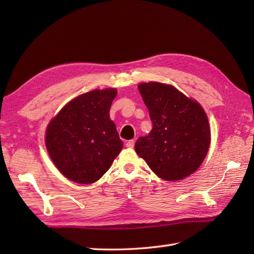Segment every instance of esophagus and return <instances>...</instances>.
Wrapping results in <instances>:
<instances>
[{
    "instance_id": "1",
    "label": "esophagus",
    "mask_w": 254,
    "mask_h": 254,
    "mask_svg": "<svg viewBox=\"0 0 254 254\" xmlns=\"http://www.w3.org/2000/svg\"><path fill=\"white\" fill-rule=\"evenodd\" d=\"M134 144H135V141H134V139H130V141H127V148H133L134 147Z\"/></svg>"
}]
</instances>
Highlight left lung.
<instances>
[{
	"label": "left lung",
	"mask_w": 254,
	"mask_h": 254,
	"mask_svg": "<svg viewBox=\"0 0 254 254\" xmlns=\"http://www.w3.org/2000/svg\"><path fill=\"white\" fill-rule=\"evenodd\" d=\"M149 111L152 131L137 138L136 154L167 181L185 179L206 156L210 130L201 105L171 85L158 82L137 86Z\"/></svg>",
	"instance_id": "8db88e82"
}]
</instances>
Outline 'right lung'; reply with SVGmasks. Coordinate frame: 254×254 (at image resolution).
Masks as SVG:
<instances>
[{
  "label": "right lung",
  "mask_w": 254,
  "mask_h": 254,
  "mask_svg": "<svg viewBox=\"0 0 254 254\" xmlns=\"http://www.w3.org/2000/svg\"><path fill=\"white\" fill-rule=\"evenodd\" d=\"M117 89H95L64 106L46 131V146L53 164L67 179L96 182L109 170L123 143L110 116Z\"/></svg>",
  "instance_id": "obj_1"
}]
</instances>
